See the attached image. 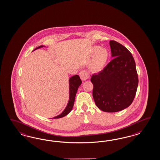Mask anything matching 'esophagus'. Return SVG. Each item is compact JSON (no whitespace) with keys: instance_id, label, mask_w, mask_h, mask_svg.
I'll return each instance as SVG.
<instances>
[{"instance_id":"1","label":"esophagus","mask_w":160,"mask_h":160,"mask_svg":"<svg viewBox=\"0 0 160 160\" xmlns=\"http://www.w3.org/2000/svg\"><path fill=\"white\" fill-rule=\"evenodd\" d=\"M79 75H80V77L82 80H87L90 78L89 74L88 73L87 70H82L79 73Z\"/></svg>"}]
</instances>
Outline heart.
<instances>
[{
    "instance_id": "1",
    "label": "heart",
    "mask_w": 160,
    "mask_h": 160,
    "mask_svg": "<svg viewBox=\"0 0 160 160\" xmlns=\"http://www.w3.org/2000/svg\"><path fill=\"white\" fill-rule=\"evenodd\" d=\"M98 46H95L92 48V52H96L92 60V70L99 71L104 66L108 58V52L106 48H99Z\"/></svg>"
}]
</instances>
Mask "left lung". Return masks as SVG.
Here are the masks:
<instances>
[{
	"label": "left lung",
	"instance_id": "8db88e82",
	"mask_svg": "<svg viewBox=\"0 0 160 160\" xmlns=\"http://www.w3.org/2000/svg\"><path fill=\"white\" fill-rule=\"evenodd\" d=\"M114 58L98 74H92V97L97 107L107 112H120L133 102L138 84L136 63L130 52L110 41Z\"/></svg>",
	"mask_w": 160,
	"mask_h": 160
}]
</instances>
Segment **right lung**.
<instances>
[{
    "label": "right lung",
    "mask_w": 160,
    "mask_h": 160,
    "mask_svg": "<svg viewBox=\"0 0 160 160\" xmlns=\"http://www.w3.org/2000/svg\"><path fill=\"white\" fill-rule=\"evenodd\" d=\"M43 46H40L39 47L36 48L34 49L35 50L37 48H42ZM33 50V51H34ZM82 84V80L80 79V77L78 75H75L73 77L70 78L69 79V85H70V98H69V101L68 102V106L65 110L63 111L62 114L58 115V116L54 117L53 118H60L66 116L67 114H68L71 110L73 108L74 103V100H75V97L76 95V93L78 92V88Z\"/></svg>",
    "instance_id": "right-lung-1"
}]
</instances>
